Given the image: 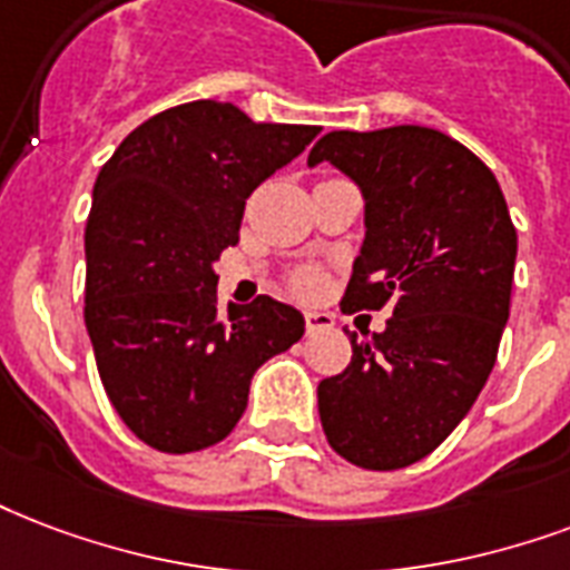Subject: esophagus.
Returning <instances> with one entry per match:
<instances>
[{
	"instance_id": "1",
	"label": "esophagus",
	"mask_w": 570,
	"mask_h": 570,
	"mask_svg": "<svg viewBox=\"0 0 570 570\" xmlns=\"http://www.w3.org/2000/svg\"><path fill=\"white\" fill-rule=\"evenodd\" d=\"M332 325H334L332 314H323V311H311V314H304V328H307V334L328 332Z\"/></svg>"
}]
</instances>
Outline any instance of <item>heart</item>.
<instances>
[{
    "label": "heart",
    "instance_id": "heart-1",
    "mask_svg": "<svg viewBox=\"0 0 570 570\" xmlns=\"http://www.w3.org/2000/svg\"><path fill=\"white\" fill-rule=\"evenodd\" d=\"M289 286H293V293L302 295V298H316V295L323 293L325 275L316 266H302L293 272Z\"/></svg>",
    "mask_w": 570,
    "mask_h": 570
}]
</instances>
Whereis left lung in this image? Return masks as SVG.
I'll return each mask as SVG.
<instances>
[{"instance_id": "obj_1", "label": "left lung", "mask_w": 570, "mask_h": 570, "mask_svg": "<svg viewBox=\"0 0 570 570\" xmlns=\"http://www.w3.org/2000/svg\"><path fill=\"white\" fill-rule=\"evenodd\" d=\"M332 160L364 194L362 254L343 314L391 307L385 332L320 382L325 440L343 460L391 472L445 442L484 389L511 307L517 229L488 164L421 125L332 130Z\"/></svg>"}]
</instances>
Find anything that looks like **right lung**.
Wrapping results in <instances>:
<instances>
[{
    "label": "right lung",
    "mask_w": 570,
    "mask_h": 570,
    "mask_svg": "<svg viewBox=\"0 0 570 570\" xmlns=\"http://www.w3.org/2000/svg\"><path fill=\"white\" fill-rule=\"evenodd\" d=\"M316 134L190 101L130 130L98 173L82 314L112 410L151 449L229 436L256 367L304 334L302 314L268 295L220 311L212 263L238 242L245 199Z\"/></svg>",
    "instance_id": "right-lung-1"
}]
</instances>
